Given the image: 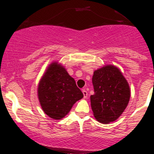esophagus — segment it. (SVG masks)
Listing matches in <instances>:
<instances>
[{"label":"esophagus","instance_id":"obj_1","mask_svg":"<svg viewBox=\"0 0 154 154\" xmlns=\"http://www.w3.org/2000/svg\"><path fill=\"white\" fill-rule=\"evenodd\" d=\"M82 92H83V94H84V99L87 98V95H88L87 91H86V90H84V89H83Z\"/></svg>","mask_w":154,"mask_h":154}]
</instances>
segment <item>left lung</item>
I'll return each instance as SVG.
<instances>
[{
	"label": "left lung",
	"instance_id": "obj_1",
	"mask_svg": "<svg viewBox=\"0 0 154 154\" xmlns=\"http://www.w3.org/2000/svg\"><path fill=\"white\" fill-rule=\"evenodd\" d=\"M94 94L91 95L93 114L102 124H109L119 118L128 105L130 88L121 70L107 65L94 70L92 76Z\"/></svg>",
	"mask_w": 154,
	"mask_h": 154
}]
</instances>
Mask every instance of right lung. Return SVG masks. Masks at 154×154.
Segmentation results:
<instances>
[{"instance_id": "obj_1", "label": "right lung", "mask_w": 154, "mask_h": 154, "mask_svg": "<svg viewBox=\"0 0 154 154\" xmlns=\"http://www.w3.org/2000/svg\"><path fill=\"white\" fill-rule=\"evenodd\" d=\"M84 94L64 66L52 62L46 68L38 85V97L48 116L60 120L71 110Z\"/></svg>"}]
</instances>
